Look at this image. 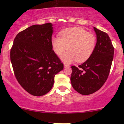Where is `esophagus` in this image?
<instances>
[{"label":"esophagus","instance_id":"esophagus-1","mask_svg":"<svg viewBox=\"0 0 124 124\" xmlns=\"http://www.w3.org/2000/svg\"><path fill=\"white\" fill-rule=\"evenodd\" d=\"M64 68H69V65H67V64H64Z\"/></svg>","mask_w":124,"mask_h":124}]
</instances>
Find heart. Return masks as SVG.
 <instances>
[{
  "instance_id": "heart-1",
  "label": "heart",
  "mask_w": 124,
  "mask_h": 124,
  "mask_svg": "<svg viewBox=\"0 0 124 124\" xmlns=\"http://www.w3.org/2000/svg\"><path fill=\"white\" fill-rule=\"evenodd\" d=\"M60 37H52L51 45L58 56L62 55L68 48V51L61 57L65 64H71L76 60L78 62L87 60L95 47V37L80 28L64 29L60 33Z\"/></svg>"
}]
</instances>
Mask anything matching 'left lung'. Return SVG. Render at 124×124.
I'll list each match as a JSON object with an SVG mask.
<instances>
[{
	"label": "left lung",
	"mask_w": 124,
	"mask_h": 124,
	"mask_svg": "<svg viewBox=\"0 0 124 124\" xmlns=\"http://www.w3.org/2000/svg\"><path fill=\"white\" fill-rule=\"evenodd\" d=\"M94 30L96 43L92 55L78 68L71 67L73 87L84 95L96 92L104 85L109 75L114 55V48L107 34L95 27Z\"/></svg>",
	"instance_id": "1"
}]
</instances>
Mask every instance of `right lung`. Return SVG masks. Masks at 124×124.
Returning a JSON list of instances; mask_svg holds the SVG:
<instances>
[{
  "label": "right lung",
  "mask_w": 124,
  "mask_h": 124,
  "mask_svg": "<svg viewBox=\"0 0 124 124\" xmlns=\"http://www.w3.org/2000/svg\"><path fill=\"white\" fill-rule=\"evenodd\" d=\"M53 25H34L15 37L10 52L17 80L29 94L40 96L51 90L63 64L52 50Z\"/></svg>",
  "instance_id": "1"
}]
</instances>
